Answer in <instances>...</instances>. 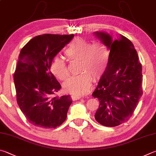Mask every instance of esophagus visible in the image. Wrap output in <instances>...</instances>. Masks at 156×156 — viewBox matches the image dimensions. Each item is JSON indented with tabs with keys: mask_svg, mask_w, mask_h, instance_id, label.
<instances>
[{
	"mask_svg": "<svg viewBox=\"0 0 156 156\" xmlns=\"http://www.w3.org/2000/svg\"><path fill=\"white\" fill-rule=\"evenodd\" d=\"M81 98V97L80 96H78V95H75V94H73V95H71V99H72L73 101H75V100L80 99Z\"/></svg>",
	"mask_w": 156,
	"mask_h": 156,
	"instance_id": "1",
	"label": "esophagus"
}]
</instances>
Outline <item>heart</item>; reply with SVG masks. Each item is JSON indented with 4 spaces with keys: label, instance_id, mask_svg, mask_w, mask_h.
<instances>
[{
    "label": "heart",
    "instance_id": "obj_1",
    "mask_svg": "<svg viewBox=\"0 0 156 156\" xmlns=\"http://www.w3.org/2000/svg\"><path fill=\"white\" fill-rule=\"evenodd\" d=\"M65 53L70 60H80L78 75L73 76L63 85L65 91L76 95L88 93L92 80L99 81L107 70L109 61L108 46L101 42L92 43L76 38L71 42ZM51 71L59 80L69 75L66 64L62 59L55 57L51 63Z\"/></svg>",
    "mask_w": 156,
    "mask_h": 156
}]
</instances>
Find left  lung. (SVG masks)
Instances as JSON below:
<instances>
[{"label": "left lung", "instance_id": "1", "mask_svg": "<svg viewBox=\"0 0 156 156\" xmlns=\"http://www.w3.org/2000/svg\"><path fill=\"white\" fill-rule=\"evenodd\" d=\"M94 34L110 49L107 70L92 93L100 103L94 118L103 126L116 127L132 117L143 95L142 64L126 37L114 40L106 33Z\"/></svg>", "mask_w": 156, "mask_h": 156}]
</instances>
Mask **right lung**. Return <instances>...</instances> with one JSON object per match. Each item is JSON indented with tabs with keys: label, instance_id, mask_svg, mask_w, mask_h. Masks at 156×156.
<instances>
[{
	"label": "right lung",
	"instance_id": "add662e5",
	"mask_svg": "<svg viewBox=\"0 0 156 156\" xmlns=\"http://www.w3.org/2000/svg\"><path fill=\"white\" fill-rule=\"evenodd\" d=\"M74 35H37L21 49L13 75L16 99L30 123L51 129L61 125L67 117L70 95L53 97L61 86L51 72V63Z\"/></svg>",
	"mask_w": 156,
	"mask_h": 156
}]
</instances>
